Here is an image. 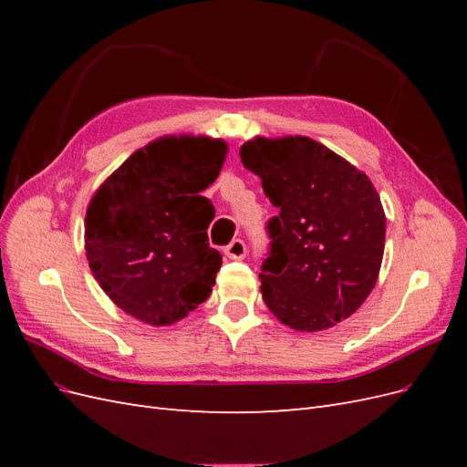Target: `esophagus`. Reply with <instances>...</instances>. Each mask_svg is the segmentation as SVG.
I'll list each match as a JSON object with an SVG mask.
<instances>
[{"label":"esophagus","mask_w":467,"mask_h":467,"mask_svg":"<svg viewBox=\"0 0 467 467\" xmlns=\"http://www.w3.org/2000/svg\"><path fill=\"white\" fill-rule=\"evenodd\" d=\"M223 253H225V255H228L230 259H234V261L244 259L245 253H247L245 242H244V239H234V242L223 249Z\"/></svg>","instance_id":"1"}]
</instances>
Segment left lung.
Instances as JSON below:
<instances>
[{
	"label": "left lung",
	"instance_id": "8db88e82",
	"mask_svg": "<svg viewBox=\"0 0 467 467\" xmlns=\"http://www.w3.org/2000/svg\"><path fill=\"white\" fill-rule=\"evenodd\" d=\"M242 163L278 208L261 266L266 307L296 331L347 319L372 292L384 257L386 214L362 171L306 136L249 140Z\"/></svg>",
	"mask_w": 467,
	"mask_h": 467
}]
</instances>
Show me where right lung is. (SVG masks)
<instances>
[{
  "label": "right lung",
  "mask_w": 467,
  "mask_h": 467,
  "mask_svg": "<svg viewBox=\"0 0 467 467\" xmlns=\"http://www.w3.org/2000/svg\"><path fill=\"white\" fill-rule=\"evenodd\" d=\"M228 144L165 136L140 148L97 189L86 216V255L99 286L126 314L161 327L202 304L222 266L208 244L216 181Z\"/></svg>",
  "instance_id": "1"
}]
</instances>
